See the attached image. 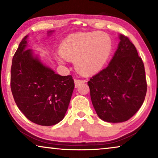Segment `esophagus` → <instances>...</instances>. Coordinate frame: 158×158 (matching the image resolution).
I'll list each match as a JSON object with an SVG mask.
<instances>
[{"instance_id":"1","label":"esophagus","mask_w":158,"mask_h":158,"mask_svg":"<svg viewBox=\"0 0 158 158\" xmlns=\"http://www.w3.org/2000/svg\"><path fill=\"white\" fill-rule=\"evenodd\" d=\"M74 82H75V88H77L80 85H81V84L85 83V81H83V80H80V79H75Z\"/></svg>"}]
</instances>
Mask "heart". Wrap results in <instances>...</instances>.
I'll return each instance as SVG.
<instances>
[{
  "instance_id": "1",
  "label": "heart",
  "mask_w": 158,
  "mask_h": 158,
  "mask_svg": "<svg viewBox=\"0 0 158 158\" xmlns=\"http://www.w3.org/2000/svg\"><path fill=\"white\" fill-rule=\"evenodd\" d=\"M111 48V38L103 32L73 34L62 41L57 58L61 64L75 59L74 65L79 73L94 75L102 69Z\"/></svg>"
}]
</instances>
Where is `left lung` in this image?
I'll use <instances>...</instances> for the list:
<instances>
[{"label": "left lung", "instance_id": "obj_1", "mask_svg": "<svg viewBox=\"0 0 158 158\" xmlns=\"http://www.w3.org/2000/svg\"><path fill=\"white\" fill-rule=\"evenodd\" d=\"M120 42L105 69L88 82L97 115L111 123L126 122L142 106L147 93L144 63L127 36Z\"/></svg>", "mask_w": 158, "mask_h": 158}]
</instances>
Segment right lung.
<instances>
[{
	"label": "right lung",
	"instance_id": "add662e5",
	"mask_svg": "<svg viewBox=\"0 0 158 158\" xmlns=\"http://www.w3.org/2000/svg\"><path fill=\"white\" fill-rule=\"evenodd\" d=\"M55 31H47L50 36ZM27 35L13 57L10 88L20 111L31 122L52 126L64 117L75 84L71 75L62 76L27 49Z\"/></svg>",
	"mask_w": 158,
	"mask_h": 158
}]
</instances>
